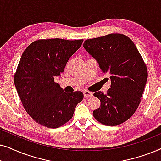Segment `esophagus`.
<instances>
[{"label": "esophagus", "instance_id": "obj_1", "mask_svg": "<svg viewBox=\"0 0 161 161\" xmlns=\"http://www.w3.org/2000/svg\"><path fill=\"white\" fill-rule=\"evenodd\" d=\"M83 94H84V97L85 98H89V97H92V96H93V93L89 91H86V90H85V91H83Z\"/></svg>", "mask_w": 161, "mask_h": 161}]
</instances>
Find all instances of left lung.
<instances>
[{
    "instance_id": "1",
    "label": "left lung",
    "mask_w": 161,
    "mask_h": 161,
    "mask_svg": "<svg viewBox=\"0 0 161 161\" xmlns=\"http://www.w3.org/2000/svg\"><path fill=\"white\" fill-rule=\"evenodd\" d=\"M83 47L97 61L103 73L110 75L111 84L106 94L94 96L100 106L93 111L101 124L116 126L129 119L141 102L147 80V68L135 44L121 34H110L86 39Z\"/></svg>"
}]
</instances>
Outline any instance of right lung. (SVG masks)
<instances>
[{
  "label": "right lung",
  "instance_id": "obj_1",
  "mask_svg": "<svg viewBox=\"0 0 161 161\" xmlns=\"http://www.w3.org/2000/svg\"><path fill=\"white\" fill-rule=\"evenodd\" d=\"M83 39H39L27 47L14 74V85L24 108L39 125L62 126L83 99L81 92L67 93L54 81Z\"/></svg>",
  "mask_w": 161,
  "mask_h": 161
}]
</instances>
